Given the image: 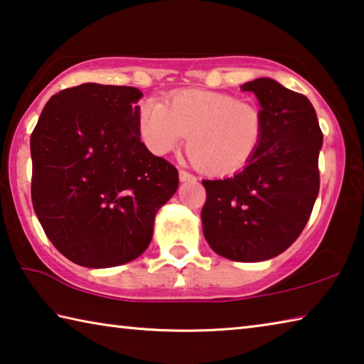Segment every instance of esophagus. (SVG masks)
I'll use <instances>...</instances> for the list:
<instances>
[{"instance_id": "34e87169", "label": "esophagus", "mask_w": 364, "mask_h": 364, "mask_svg": "<svg viewBox=\"0 0 364 364\" xmlns=\"http://www.w3.org/2000/svg\"><path fill=\"white\" fill-rule=\"evenodd\" d=\"M196 178L186 170H180V181H194Z\"/></svg>"}]
</instances>
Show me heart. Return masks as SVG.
<instances>
[{"instance_id":"1","label":"heart","mask_w":364,"mask_h":364,"mask_svg":"<svg viewBox=\"0 0 364 364\" xmlns=\"http://www.w3.org/2000/svg\"><path fill=\"white\" fill-rule=\"evenodd\" d=\"M141 138L156 154H167L188 134V156L200 171L230 176L247 167L264 134L258 104L218 91L184 90L167 104L149 100L139 114Z\"/></svg>"}]
</instances>
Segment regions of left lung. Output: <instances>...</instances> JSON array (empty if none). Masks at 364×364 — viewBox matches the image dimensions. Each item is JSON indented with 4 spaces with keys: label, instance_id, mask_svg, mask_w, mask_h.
Returning a JSON list of instances; mask_svg holds the SVG:
<instances>
[{
    "label": "left lung",
    "instance_id": "left-lung-1",
    "mask_svg": "<svg viewBox=\"0 0 364 364\" xmlns=\"http://www.w3.org/2000/svg\"><path fill=\"white\" fill-rule=\"evenodd\" d=\"M241 88L260 102L263 141L242 171L202 181L207 199L200 217L207 242L218 255L262 262L291 247L310 218L319 191L323 132L306 96L271 78Z\"/></svg>",
    "mask_w": 364,
    "mask_h": 364
}]
</instances>
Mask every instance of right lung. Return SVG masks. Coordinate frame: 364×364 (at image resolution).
Listing matches in <instances>:
<instances>
[{
  "label": "right lung",
  "instance_id": "1",
  "mask_svg": "<svg viewBox=\"0 0 364 364\" xmlns=\"http://www.w3.org/2000/svg\"><path fill=\"white\" fill-rule=\"evenodd\" d=\"M141 96L133 86L65 88L30 136L35 213L54 247L82 267L138 258L178 188L175 165L141 143Z\"/></svg>",
  "mask_w": 364,
  "mask_h": 364
}]
</instances>
